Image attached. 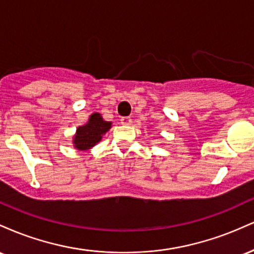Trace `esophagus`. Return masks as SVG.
<instances>
[{
  "mask_svg": "<svg viewBox=\"0 0 254 254\" xmlns=\"http://www.w3.org/2000/svg\"><path fill=\"white\" fill-rule=\"evenodd\" d=\"M121 123L123 125H130L131 123H132V119H131L130 117H122Z\"/></svg>",
  "mask_w": 254,
  "mask_h": 254,
  "instance_id": "obj_1",
  "label": "esophagus"
}]
</instances>
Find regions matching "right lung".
I'll return each instance as SVG.
<instances>
[{
  "mask_svg": "<svg viewBox=\"0 0 254 254\" xmlns=\"http://www.w3.org/2000/svg\"><path fill=\"white\" fill-rule=\"evenodd\" d=\"M111 122L104 121L100 113L90 115L86 124L78 127L75 133L72 143L78 150H87L94 147L98 142L101 141L104 133L111 129Z\"/></svg>",
  "mask_w": 254,
  "mask_h": 254,
  "instance_id": "add662e5",
  "label": "right lung"
}]
</instances>
